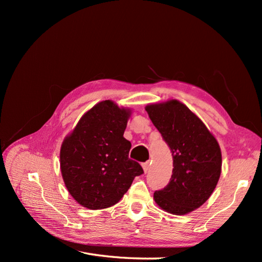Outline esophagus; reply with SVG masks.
<instances>
[{"label": "esophagus", "mask_w": 262, "mask_h": 262, "mask_svg": "<svg viewBox=\"0 0 262 262\" xmlns=\"http://www.w3.org/2000/svg\"><path fill=\"white\" fill-rule=\"evenodd\" d=\"M142 167H143L144 172H147V171H148V169H149V163H148V162L143 163V164H142Z\"/></svg>", "instance_id": "34e87169"}]
</instances>
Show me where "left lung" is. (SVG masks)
Listing matches in <instances>:
<instances>
[{
	"mask_svg": "<svg viewBox=\"0 0 262 262\" xmlns=\"http://www.w3.org/2000/svg\"><path fill=\"white\" fill-rule=\"evenodd\" d=\"M145 110L172 155L171 178L154 192V200L164 211L185 215L200 208L217 185L220 145L199 117L176 99L147 105Z\"/></svg>",
	"mask_w": 262,
	"mask_h": 262,
	"instance_id": "8db88e82",
	"label": "left lung"
}]
</instances>
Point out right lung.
I'll return each mask as SVG.
<instances>
[{
    "instance_id": "1",
    "label": "right lung",
    "mask_w": 262,
    "mask_h": 262,
    "mask_svg": "<svg viewBox=\"0 0 262 262\" xmlns=\"http://www.w3.org/2000/svg\"><path fill=\"white\" fill-rule=\"evenodd\" d=\"M131 110L112 100L95 105L83 115L60 149L62 178L82 207L100 210L120 201L133 179L143 173L129 158L130 141L123 138Z\"/></svg>"
}]
</instances>
